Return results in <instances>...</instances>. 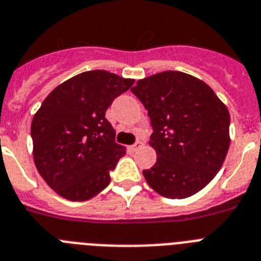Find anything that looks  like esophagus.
Instances as JSON below:
<instances>
[{
  "label": "esophagus",
  "instance_id": "esophagus-1",
  "mask_svg": "<svg viewBox=\"0 0 261 261\" xmlns=\"http://www.w3.org/2000/svg\"><path fill=\"white\" fill-rule=\"evenodd\" d=\"M142 146H143V142H137V143L133 144V146H128V150H130L131 152H134V151H137L138 148H141Z\"/></svg>",
  "mask_w": 261,
  "mask_h": 261
}]
</instances>
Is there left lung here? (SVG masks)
<instances>
[{
    "label": "left lung",
    "instance_id": "left-lung-1",
    "mask_svg": "<svg viewBox=\"0 0 261 261\" xmlns=\"http://www.w3.org/2000/svg\"><path fill=\"white\" fill-rule=\"evenodd\" d=\"M131 91L148 111L156 163L143 175L155 192L185 199L208 185L229 148V113L196 76L163 71L139 80Z\"/></svg>",
    "mask_w": 261,
    "mask_h": 261
}]
</instances>
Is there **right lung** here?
<instances>
[{"mask_svg":"<svg viewBox=\"0 0 261 261\" xmlns=\"http://www.w3.org/2000/svg\"><path fill=\"white\" fill-rule=\"evenodd\" d=\"M133 85L134 80L106 70L85 71L57 86L34 114V163L60 196L85 201L109 186L110 171L126 148L115 143L105 114Z\"/></svg>","mask_w":261,"mask_h":261,"instance_id":"right-lung-1","label":"right lung"}]
</instances>
